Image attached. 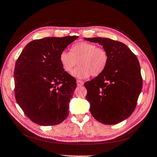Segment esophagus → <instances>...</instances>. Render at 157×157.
Listing matches in <instances>:
<instances>
[{"label":"esophagus","mask_w":157,"mask_h":157,"mask_svg":"<svg viewBox=\"0 0 157 157\" xmlns=\"http://www.w3.org/2000/svg\"><path fill=\"white\" fill-rule=\"evenodd\" d=\"M77 84L78 86H82V85L84 84V82L82 81V80H77Z\"/></svg>","instance_id":"esophagus-1"}]
</instances>
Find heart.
<instances>
[{
    "label": "heart",
    "mask_w": 157,
    "mask_h": 157,
    "mask_svg": "<svg viewBox=\"0 0 157 157\" xmlns=\"http://www.w3.org/2000/svg\"><path fill=\"white\" fill-rule=\"evenodd\" d=\"M78 66L72 72L74 77L86 78L90 75L96 77L105 69L109 62L106 50L86 42H80L72 46L71 52L63 50L59 55V61L63 69L70 73L75 65Z\"/></svg>",
    "instance_id": "obj_1"
}]
</instances>
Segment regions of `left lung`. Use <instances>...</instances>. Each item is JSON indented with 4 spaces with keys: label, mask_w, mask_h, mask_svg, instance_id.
Instances as JSON below:
<instances>
[{
    "label": "left lung",
    "mask_w": 157,
    "mask_h": 157,
    "mask_svg": "<svg viewBox=\"0 0 157 157\" xmlns=\"http://www.w3.org/2000/svg\"><path fill=\"white\" fill-rule=\"evenodd\" d=\"M103 46L109 54L105 69L84 83L86 98L95 119L104 124H117L134 111L143 86L139 61L128 47L108 38H85Z\"/></svg>",
    "instance_id": "obj_1"
}]
</instances>
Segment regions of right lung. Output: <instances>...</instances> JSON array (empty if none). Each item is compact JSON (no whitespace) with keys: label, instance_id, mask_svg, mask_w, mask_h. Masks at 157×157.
Listing matches in <instances>:
<instances>
[{"label":"right lung","instance_id":"obj_1","mask_svg":"<svg viewBox=\"0 0 157 157\" xmlns=\"http://www.w3.org/2000/svg\"><path fill=\"white\" fill-rule=\"evenodd\" d=\"M78 37L33 40L16 60L13 72L16 101L25 115L37 124H59L69 115V104L77 82L63 69L59 55Z\"/></svg>","mask_w":157,"mask_h":157}]
</instances>
